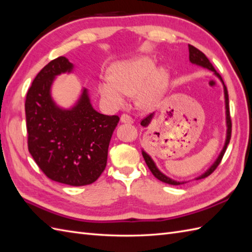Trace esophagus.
I'll return each instance as SVG.
<instances>
[{"label":"esophagus","instance_id":"esophagus-1","mask_svg":"<svg viewBox=\"0 0 252 252\" xmlns=\"http://www.w3.org/2000/svg\"><path fill=\"white\" fill-rule=\"evenodd\" d=\"M121 122L122 123H126V124H132L133 120H132L131 116H129L128 114H122Z\"/></svg>","mask_w":252,"mask_h":252}]
</instances>
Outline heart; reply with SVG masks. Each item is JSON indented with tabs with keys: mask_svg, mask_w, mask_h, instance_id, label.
<instances>
[{
	"mask_svg": "<svg viewBox=\"0 0 252 252\" xmlns=\"http://www.w3.org/2000/svg\"><path fill=\"white\" fill-rule=\"evenodd\" d=\"M149 58L116 63L111 68V78L103 79L100 94L112 106H120L127 95L138 93V103L143 109L154 108L168 84V72L158 69Z\"/></svg>",
	"mask_w": 252,
	"mask_h": 252,
	"instance_id": "heart-1",
	"label": "heart"
}]
</instances>
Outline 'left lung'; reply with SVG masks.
Returning a JSON list of instances; mask_svg holds the SVG:
<instances>
[{
    "label": "left lung",
    "instance_id": "8db88e82",
    "mask_svg": "<svg viewBox=\"0 0 252 252\" xmlns=\"http://www.w3.org/2000/svg\"><path fill=\"white\" fill-rule=\"evenodd\" d=\"M188 49H189V60H190V62H191L192 64L202 66V67H204V68H207V69H210V70L214 71V72H215V75H216V76H217V77H218V78L222 81V78H221V76H220L219 73H218L216 70H215L214 66H213V65H212V63L210 62V60H208V59L206 58V55H205L203 52L200 51L199 49H197V48L193 47V46H191V45H188ZM222 83H223V81H222ZM223 88H224V99H225L226 127H228V129H226V139H225V143H224V146H223V149H222L221 153H220V155H219V156H218V158L216 159V161H215V162L213 163L212 167H211L210 169H208L204 174H202L201 176L197 177V179H195V180L205 179V177H207L208 175H211V174L214 172V171L216 170V168L218 167L219 163L221 162V159H222V157H223V155H224V153H225L226 146H228V144H229V142H230V139H231V132H232V122H231V116H230V108H229V95H228V90H226L224 83H223ZM153 115H154V113H152V114H150V115H147L146 118H144L142 121H141V125L144 126V127H146L147 125H149L150 123H151V121H152V119H153ZM142 155H143L144 160H145V162H146V164H147V167H149V169L151 170V172L153 173V175H154V176L156 177V179H158L159 181H161V182H163V183H165V184H170V185H181V184H184V182L182 183V182H176V181L171 180L170 177L165 176L163 173H161L160 171H159V170L157 169L155 162L152 160V158L150 157V155H147L144 151H142Z\"/></svg>",
    "mask_w": 252,
    "mask_h": 252
}]
</instances>
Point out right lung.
<instances>
[{"mask_svg":"<svg viewBox=\"0 0 252 252\" xmlns=\"http://www.w3.org/2000/svg\"><path fill=\"white\" fill-rule=\"evenodd\" d=\"M65 57L52 60L33 80L26 98L28 147L49 179L70 186L94 183L105 170L108 147L118 115H105L92 107L84 89L71 109L55 105L51 97L54 78L70 72Z\"/></svg>","mask_w":252,"mask_h":252,"instance_id":"right-lung-1","label":"right lung"}]
</instances>
